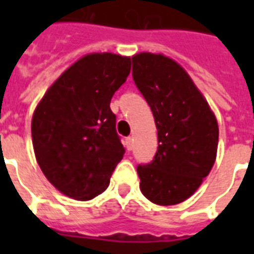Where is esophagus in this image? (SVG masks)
<instances>
[{"label":"esophagus","instance_id":"esophagus-1","mask_svg":"<svg viewBox=\"0 0 254 254\" xmlns=\"http://www.w3.org/2000/svg\"><path fill=\"white\" fill-rule=\"evenodd\" d=\"M125 147H127V151H132L133 149V137H127L125 140Z\"/></svg>","mask_w":254,"mask_h":254}]
</instances>
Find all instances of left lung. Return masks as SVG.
I'll use <instances>...</instances> for the list:
<instances>
[{"label": "left lung", "instance_id": "1", "mask_svg": "<svg viewBox=\"0 0 254 254\" xmlns=\"http://www.w3.org/2000/svg\"><path fill=\"white\" fill-rule=\"evenodd\" d=\"M133 80L152 110L158 152L138 166L140 190L158 205L185 201L200 188L216 160V117L188 72L173 58L134 54Z\"/></svg>", "mask_w": 254, "mask_h": 254}]
</instances>
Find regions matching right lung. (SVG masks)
Returning <instances> with one entry per match:
<instances>
[{"label": "right lung", "mask_w": 254, "mask_h": 254, "mask_svg": "<svg viewBox=\"0 0 254 254\" xmlns=\"http://www.w3.org/2000/svg\"><path fill=\"white\" fill-rule=\"evenodd\" d=\"M129 73L130 57L91 53L67 67L36 106L31 121L36 162L65 196L87 201L109 187L125 152L110 102Z\"/></svg>", "instance_id": "obj_1"}]
</instances>
